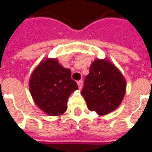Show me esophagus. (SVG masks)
I'll list each match as a JSON object with an SVG mask.
<instances>
[{"label":"esophagus","mask_w":152,"mask_h":152,"mask_svg":"<svg viewBox=\"0 0 152 152\" xmlns=\"http://www.w3.org/2000/svg\"><path fill=\"white\" fill-rule=\"evenodd\" d=\"M83 80H80V81H78V82H77V85H78V87H79V89H82V88H83Z\"/></svg>","instance_id":"1"}]
</instances>
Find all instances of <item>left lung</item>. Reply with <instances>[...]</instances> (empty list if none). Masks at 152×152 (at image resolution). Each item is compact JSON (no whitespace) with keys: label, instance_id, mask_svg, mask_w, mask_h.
<instances>
[{"label":"left lung","instance_id":"obj_1","mask_svg":"<svg viewBox=\"0 0 152 152\" xmlns=\"http://www.w3.org/2000/svg\"><path fill=\"white\" fill-rule=\"evenodd\" d=\"M126 90V82L121 70L108 59L96 58L85 77L81 94L90 111L106 115L119 107Z\"/></svg>","mask_w":152,"mask_h":152}]
</instances>
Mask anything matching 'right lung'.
<instances>
[{
	"label": "right lung",
	"mask_w": 152,
	"mask_h": 152,
	"mask_svg": "<svg viewBox=\"0 0 152 152\" xmlns=\"http://www.w3.org/2000/svg\"><path fill=\"white\" fill-rule=\"evenodd\" d=\"M29 89L39 108L58 116L67 110L68 99L78 86L71 79L69 69L61 65L57 58H45L31 73Z\"/></svg>",
	"instance_id": "1"
}]
</instances>
